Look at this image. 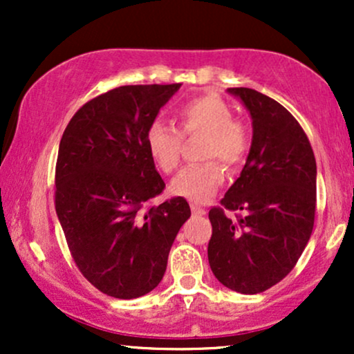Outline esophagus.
<instances>
[{
  "label": "esophagus",
  "mask_w": 354,
  "mask_h": 354,
  "mask_svg": "<svg viewBox=\"0 0 354 354\" xmlns=\"http://www.w3.org/2000/svg\"><path fill=\"white\" fill-rule=\"evenodd\" d=\"M191 211H193V214H196V216H203V214H205V213H206V211H205V209H203V208H201V206L194 205V203H193V205H191Z\"/></svg>",
  "instance_id": "esophagus-1"
}]
</instances>
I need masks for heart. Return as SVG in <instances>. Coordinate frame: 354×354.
<instances>
[{
	"instance_id": "1",
	"label": "heart",
	"mask_w": 354,
	"mask_h": 354,
	"mask_svg": "<svg viewBox=\"0 0 354 354\" xmlns=\"http://www.w3.org/2000/svg\"><path fill=\"white\" fill-rule=\"evenodd\" d=\"M181 131L163 120H153L146 128L145 143L149 158L161 173L169 174L180 166L183 136L206 135L203 160H221L228 169H238L251 148V131L233 118V109L216 95L186 100L176 109ZM225 180V168L217 161L186 166L171 181V193L193 203H208Z\"/></svg>"
}]
</instances>
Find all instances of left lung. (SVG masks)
Returning a JSON list of instances; mask_svg holds the SVG:
<instances>
[{"mask_svg": "<svg viewBox=\"0 0 354 354\" xmlns=\"http://www.w3.org/2000/svg\"><path fill=\"white\" fill-rule=\"evenodd\" d=\"M228 91L253 118V141L221 206L209 209L208 259L219 283L256 295L281 281L310 241L316 161L301 124L278 101L251 88Z\"/></svg>", "mask_w": 354, "mask_h": 354, "instance_id": "obj_1", "label": "left lung"}]
</instances>
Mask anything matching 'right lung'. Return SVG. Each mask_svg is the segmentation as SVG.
Here are the masks:
<instances>
[{
	"instance_id": "right-lung-1",
	"label": "right lung",
	"mask_w": 354,
	"mask_h": 354,
	"mask_svg": "<svg viewBox=\"0 0 354 354\" xmlns=\"http://www.w3.org/2000/svg\"><path fill=\"white\" fill-rule=\"evenodd\" d=\"M180 86L129 84L103 93L75 113L59 141L56 214L81 274L113 298H140L160 284L191 216L180 196L149 205L165 181L146 149V128Z\"/></svg>"
}]
</instances>
